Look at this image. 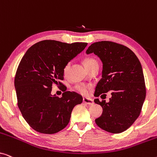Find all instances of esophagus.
Returning <instances> with one entry per match:
<instances>
[{"mask_svg":"<svg viewBox=\"0 0 157 157\" xmlns=\"http://www.w3.org/2000/svg\"><path fill=\"white\" fill-rule=\"evenodd\" d=\"M83 101L84 104H89V105H93L94 104V101L91 99V98H86V97H84L83 98Z\"/></svg>","mask_w":157,"mask_h":157,"instance_id":"1","label":"esophagus"}]
</instances>
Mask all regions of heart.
Listing matches in <instances>:
<instances>
[{"instance_id":"b5f03b06","label":"heart","mask_w":157,"mask_h":157,"mask_svg":"<svg viewBox=\"0 0 157 157\" xmlns=\"http://www.w3.org/2000/svg\"><path fill=\"white\" fill-rule=\"evenodd\" d=\"M96 61L94 59H92V58H86V59H84L83 61V65H84L85 68H86L89 67V66H91V64H93L94 63H96ZM68 68H69V64H66V65L64 66L63 68V74H66L68 72ZM90 86L88 84H85V83H80V84L76 85L75 86V90L77 92H78L79 94H82V95H86V94L89 93V90H90Z\"/></svg>"}]
</instances>
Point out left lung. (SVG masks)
I'll return each instance as SVG.
<instances>
[{"instance_id":"left-lung-1","label":"left lung","mask_w":157,"mask_h":157,"mask_svg":"<svg viewBox=\"0 0 157 157\" xmlns=\"http://www.w3.org/2000/svg\"><path fill=\"white\" fill-rule=\"evenodd\" d=\"M93 53L103 63L102 78L96 86L94 96L98 97L111 91L109 102L105 100L101 102L98 98L94 100L103 109L101 116L95 120L96 124L108 132L121 133L136 121L144 102L146 87L142 67L131 49L117 43H94L86 51L87 54Z\"/></svg>"}]
</instances>
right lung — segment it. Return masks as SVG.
Returning <instances> with one entry per match:
<instances>
[{
  "mask_svg": "<svg viewBox=\"0 0 157 157\" xmlns=\"http://www.w3.org/2000/svg\"><path fill=\"white\" fill-rule=\"evenodd\" d=\"M87 43L66 44L54 40L36 43L21 59L15 77L18 106L29 126L42 134H56L68 125L73 109L83 101L80 94H51L53 83H62L63 68L84 50Z\"/></svg>",
  "mask_w": 157,
  "mask_h": 157,
  "instance_id": "obj_1",
  "label": "right lung"
}]
</instances>
